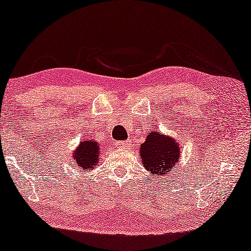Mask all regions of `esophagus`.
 Masks as SVG:
<instances>
[{"instance_id":"34e87169","label":"esophagus","mask_w":251,"mask_h":251,"mask_svg":"<svg viewBox=\"0 0 251 251\" xmlns=\"http://www.w3.org/2000/svg\"><path fill=\"white\" fill-rule=\"evenodd\" d=\"M126 146H128V142H118V143H116V147H119V149H126Z\"/></svg>"}]
</instances>
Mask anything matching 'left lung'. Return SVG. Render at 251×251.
<instances>
[{
	"label": "left lung",
	"mask_w": 251,
	"mask_h": 251,
	"mask_svg": "<svg viewBox=\"0 0 251 251\" xmlns=\"http://www.w3.org/2000/svg\"><path fill=\"white\" fill-rule=\"evenodd\" d=\"M180 155L178 139L161 133L159 130L149 131L139 149V159L144 169L156 176H166L171 173L179 163Z\"/></svg>",
	"instance_id": "1"
}]
</instances>
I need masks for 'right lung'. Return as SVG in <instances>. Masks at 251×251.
Returning <instances> with one entry per match:
<instances>
[{"label": "right lung", "mask_w": 251, "mask_h": 251, "mask_svg": "<svg viewBox=\"0 0 251 251\" xmlns=\"http://www.w3.org/2000/svg\"><path fill=\"white\" fill-rule=\"evenodd\" d=\"M100 161V144L92 139L80 142L73 151V162L81 173L94 170Z\"/></svg>", "instance_id": "add662e5"}]
</instances>
